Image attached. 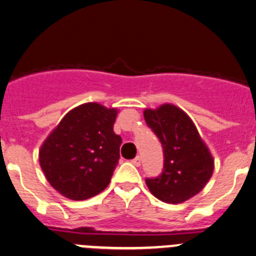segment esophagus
I'll list each match as a JSON object with an SVG mask.
<instances>
[{
    "instance_id": "obj_1",
    "label": "esophagus",
    "mask_w": 256,
    "mask_h": 256,
    "mask_svg": "<svg viewBox=\"0 0 256 256\" xmlns=\"http://www.w3.org/2000/svg\"><path fill=\"white\" fill-rule=\"evenodd\" d=\"M131 162H132L135 166H140L141 165V158H140V156H136V158H134Z\"/></svg>"
}]
</instances>
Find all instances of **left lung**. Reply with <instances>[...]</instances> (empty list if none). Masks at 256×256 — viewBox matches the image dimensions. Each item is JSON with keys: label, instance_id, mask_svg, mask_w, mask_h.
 Listing matches in <instances>:
<instances>
[{"label": "left lung", "instance_id": "8db88e82", "mask_svg": "<svg viewBox=\"0 0 256 256\" xmlns=\"http://www.w3.org/2000/svg\"><path fill=\"white\" fill-rule=\"evenodd\" d=\"M144 118L164 148V170L146 178L151 194L168 204H181L205 188L214 171V158L188 114L171 104L145 108Z\"/></svg>", "mask_w": 256, "mask_h": 256}]
</instances>
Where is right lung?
Listing matches in <instances>:
<instances>
[{"label": "right lung", "mask_w": 256, "mask_h": 256, "mask_svg": "<svg viewBox=\"0 0 256 256\" xmlns=\"http://www.w3.org/2000/svg\"><path fill=\"white\" fill-rule=\"evenodd\" d=\"M118 112L98 102L82 104L68 111L44 141L40 166L62 196L78 202L108 188L122 141L114 132Z\"/></svg>", "instance_id": "1"}]
</instances>
